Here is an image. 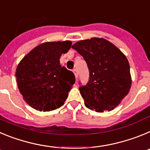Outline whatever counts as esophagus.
I'll list each match as a JSON object with an SVG mask.
<instances>
[{
    "label": "esophagus",
    "mask_w": 150,
    "mask_h": 150,
    "mask_svg": "<svg viewBox=\"0 0 150 150\" xmlns=\"http://www.w3.org/2000/svg\"><path fill=\"white\" fill-rule=\"evenodd\" d=\"M73 72H74V76H75V77L77 78L78 77V71H77V70H76V68L74 69V70H73Z\"/></svg>",
    "instance_id": "34e87169"
}]
</instances>
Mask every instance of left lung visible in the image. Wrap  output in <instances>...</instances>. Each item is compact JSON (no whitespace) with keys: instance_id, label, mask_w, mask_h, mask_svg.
I'll return each instance as SVG.
<instances>
[{"instance_id":"left-lung-1","label":"left lung","mask_w":150,"mask_h":150,"mask_svg":"<svg viewBox=\"0 0 150 150\" xmlns=\"http://www.w3.org/2000/svg\"><path fill=\"white\" fill-rule=\"evenodd\" d=\"M72 48L83 57L89 70L88 83L79 88L85 105L100 112L116 108L132 86L126 56L104 38L78 41Z\"/></svg>"}]
</instances>
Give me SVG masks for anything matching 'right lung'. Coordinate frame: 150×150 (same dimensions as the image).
Returning a JSON list of instances; mask_svg holds the SVG:
<instances>
[{
    "label": "right lung",
    "mask_w": 150,
    "mask_h": 150,
    "mask_svg": "<svg viewBox=\"0 0 150 150\" xmlns=\"http://www.w3.org/2000/svg\"><path fill=\"white\" fill-rule=\"evenodd\" d=\"M71 41L46 42L33 49L18 63L17 85L25 101L40 111L62 106L75 83V76L60 64L61 55L71 47Z\"/></svg>",
    "instance_id": "obj_1"
}]
</instances>
